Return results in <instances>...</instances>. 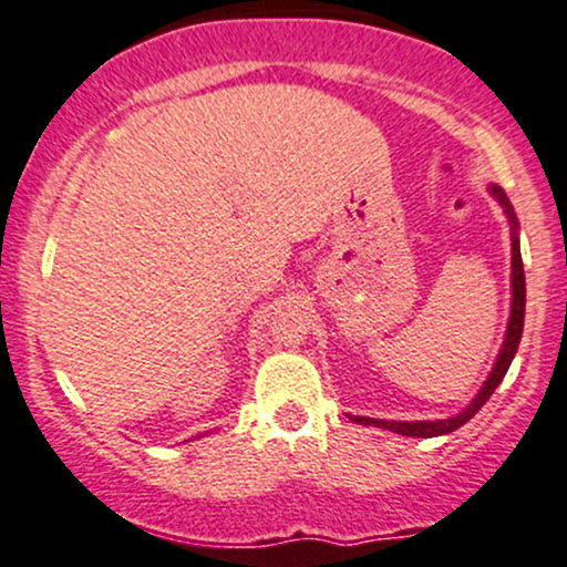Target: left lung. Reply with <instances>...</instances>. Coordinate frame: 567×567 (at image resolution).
Wrapping results in <instances>:
<instances>
[{"mask_svg":"<svg viewBox=\"0 0 567 567\" xmlns=\"http://www.w3.org/2000/svg\"><path fill=\"white\" fill-rule=\"evenodd\" d=\"M489 195H493L495 200L504 206V212L508 216V221H512V316H508V329H506V337H504V348H501L498 353V361H495L493 372H489V378L485 380V385H482V391L476 393V399L472 404L466 406L463 412H457L455 417H447V421H378V417H359V415H351V421L361 423V425H378V429H388L393 431V434H402V436H442V434H450V431L461 429L463 423H468L476 412L482 410V404L487 402L489 396H493L495 388L501 385V380H504V374L508 372V367H512V359L514 353H517L519 348V340H523V323H525V270H523V254H519V235H517V216H514V208L512 203H508L506 193L501 187H489Z\"/></svg>","mask_w":567,"mask_h":567,"instance_id":"8db88e82","label":"left lung"}]
</instances>
